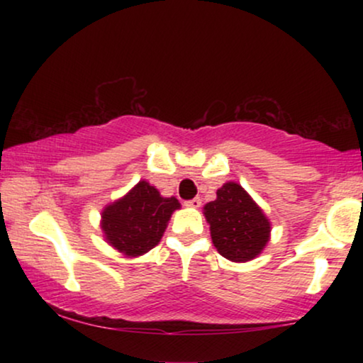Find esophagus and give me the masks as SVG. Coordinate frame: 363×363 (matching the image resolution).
Segmentation results:
<instances>
[{"label": "esophagus", "mask_w": 363, "mask_h": 363, "mask_svg": "<svg viewBox=\"0 0 363 363\" xmlns=\"http://www.w3.org/2000/svg\"><path fill=\"white\" fill-rule=\"evenodd\" d=\"M185 206H188V208H200L201 206V200H200V198H193V200L185 201Z\"/></svg>", "instance_id": "1"}]
</instances>
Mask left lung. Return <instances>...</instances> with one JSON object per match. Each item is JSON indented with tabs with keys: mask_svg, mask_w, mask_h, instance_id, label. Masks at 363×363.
<instances>
[{
	"mask_svg": "<svg viewBox=\"0 0 363 363\" xmlns=\"http://www.w3.org/2000/svg\"><path fill=\"white\" fill-rule=\"evenodd\" d=\"M218 252L233 262H246L261 255L269 241L271 223L247 191L228 182L216 200L203 208Z\"/></svg>",
	"mask_w": 363,
	"mask_h": 363,
	"instance_id": "1",
	"label": "left lung"
}]
</instances>
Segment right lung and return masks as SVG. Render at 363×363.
<instances>
[{"label":"right lung","instance_id":"1","mask_svg":"<svg viewBox=\"0 0 363 363\" xmlns=\"http://www.w3.org/2000/svg\"><path fill=\"white\" fill-rule=\"evenodd\" d=\"M178 208L175 196L163 198L155 186L142 180L125 196L104 208V236L122 255L142 256L160 242L172 213Z\"/></svg>","mask_w":363,"mask_h":363}]
</instances>
